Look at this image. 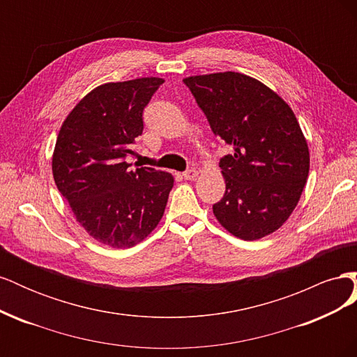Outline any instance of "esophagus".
Returning <instances> with one entry per match:
<instances>
[{
    "label": "esophagus",
    "instance_id": "obj_1",
    "mask_svg": "<svg viewBox=\"0 0 357 357\" xmlns=\"http://www.w3.org/2000/svg\"><path fill=\"white\" fill-rule=\"evenodd\" d=\"M183 177H185V180H195L198 177V171L195 168L188 169L183 172Z\"/></svg>",
    "mask_w": 357,
    "mask_h": 357
}]
</instances>
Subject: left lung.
I'll return each instance as SVG.
<instances>
[{
	"mask_svg": "<svg viewBox=\"0 0 357 357\" xmlns=\"http://www.w3.org/2000/svg\"><path fill=\"white\" fill-rule=\"evenodd\" d=\"M215 137L234 147L220 159L226 190L215 219L236 238L275 232L305 188L310 150L289 104L250 75L225 71L183 79Z\"/></svg>",
	"mask_w": 357,
	"mask_h": 357,
	"instance_id": "1",
	"label": "left lung"
}]
</instances>
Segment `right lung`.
Masks as SVG:
<instances>
[{"label": "right lung", "instance_id": "add662e5", "mask_svg": "<svg viewBox=\"0 0 357 357\" xmlns=\"http://www.w3.org/2000/svg\"><path fill=\"white\" fill-rule=\"evenodd\" d=\"M164 79L104 83L75 104L52 156L53 178L92 238L129 248L152 234L174 186L169 172L125 162L143 134V110Z\"/></svg>", "mask_w": 357, "mask_h": 357}]
</instances>
